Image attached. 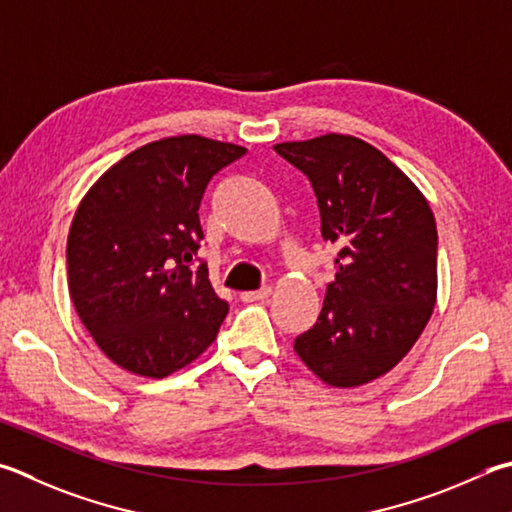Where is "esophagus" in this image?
Here are the masks:
<instances>
[{
	"label": "esophagus",
	"instance_id": "1",
	"mask_svg": "<svg viewBox=\"0 0 512 512\" xmlns=\"http://www.w3.org/2000/svg\"><path fill=\"white\" fill-rule=\"evenodd\" d=\"M271 293H273L271 286H264V288H259V291H244L239 297L244 302H262V300H268Z\"/></svg>",
	"mask_w": 512,
	"mask_h": 512
}]
</instances>
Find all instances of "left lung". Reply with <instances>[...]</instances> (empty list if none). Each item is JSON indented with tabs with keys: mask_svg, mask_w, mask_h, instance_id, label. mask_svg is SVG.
<instances>
[{
	"mask_svg": "<svg viewBox=\"0 0 512 512\" xmlns=\"http://www.w3.org/2000/svg\"><path fill=\"white\" fill-rule=\"evenodd\" d=\"M311 181L336 280L295 353L333 387L387 374L421 336L436 304V224L421 190L374 145L324 134L275 145Z\"/></svg>",
	"mask_w": 512,
	"mask_h": 512,
	"instance_id": "obj_1",
	"label": "left lung"
}]
</instances>
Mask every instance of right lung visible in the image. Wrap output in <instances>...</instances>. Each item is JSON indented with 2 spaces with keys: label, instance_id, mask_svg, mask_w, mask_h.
Masks as SVG:
<instances>
[{
  "label": "right lung",
  "instance_id": "1",
  "mask_svg": "<svg viewBox=\"0 0 512 512\" xmlns=\"http://www.w3.org/2000/svg\"><path fill=\"white\" fill-rule=\"evenodd\" d=\"M246 147L197 134L138 147L80 201L67 239L69 293L118 367L165 378L206 351L228 313L199 264V206Z\"/></svg>",
  "mask_w": 512,
  "mask_h": 512
}]
</instances>
